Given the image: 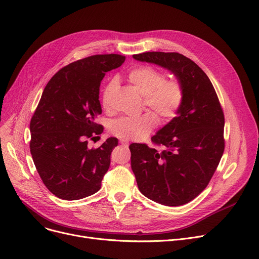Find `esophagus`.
I'll return each mask as SVG.
<instances>
[{
  "label": "esophagus",
  "instance_id": "1",
  "mask_svg": "<svg viewBox=\"0 0 259 259\" xmlns=\"http://www.w3.org/2000/svg\"><path fill=\"white\" fill-rule=\"evenodd\" d=\"M120 143H121V144H123V145H127V144H128V140L121 139V140H120Z\"/></svg>",
  "mask_w": 259,
  "mask_h": 259
}]
</instances>
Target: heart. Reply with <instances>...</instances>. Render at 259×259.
Returning a JSON list of instances; mask_svg holds the SVG:
<instances>
[{"mask_svg": "<svg viewBox=\"0 0 259 259\" xmlns=\"http://www.w3.org/2000/svg\"><path fill=\"white\" fill-rule=\"evenodd\" d=\"M127 81L141 96L143 103L162 121L174 118L183 101V88L177 79H164L163 73L152 66H138L127 75ZM116 81H109L104 88L102 105L109 109L110 96ZM157 124L153 113L137 117H122L110 123L109 131L115 136L125 140H140L149 135Z\"/></svg>", "mask_w": 259, "mask_h": 259, "instance_id": "heart-1", "label": "heart"}]
</instances>
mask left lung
Returning <instances> with one entry per match:
<instances>
[{
  "label": "left lung",
  "instance_id": "8db88e82",
  "mask_svg": "<svg viewBox=\"0 0 259 259\" xmlns=\"http://www.w3.org/2000/svg\"><path fill=\"white\" fill-rule=\"evenodd\" d=\"M133 58L169 70L183 88L177 116L152 137L163 150L159 152L141 143L130 145L138 188L160 204H186L206 188L223 157V108L205 72L186 56L151 52Z\"/></svg>",
  "mask_w": 259,
  "mask_h": 259
}]
</instances>
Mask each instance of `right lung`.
<instances>
[{
    "mask_svg": "<svg viewBox=\"0 0 259 259\" xmlns=\"http://www.w3.org/2000/svg\"><path fill=\"white\" fill-rule=\"evenodd\" d=\"M125 57L96 55L61 68L49 80L30 121V153L45 187L58 198L78 200L101 188L118 145L107 138L90 149L103 132L96 118L102 113L99 91L105 72L121 66Z\"/></svg>",
    "mask_w": 259,
    "mask_h": 259,
    "instance_id": "1",
    "label": "right lung"
}]
</instances>
